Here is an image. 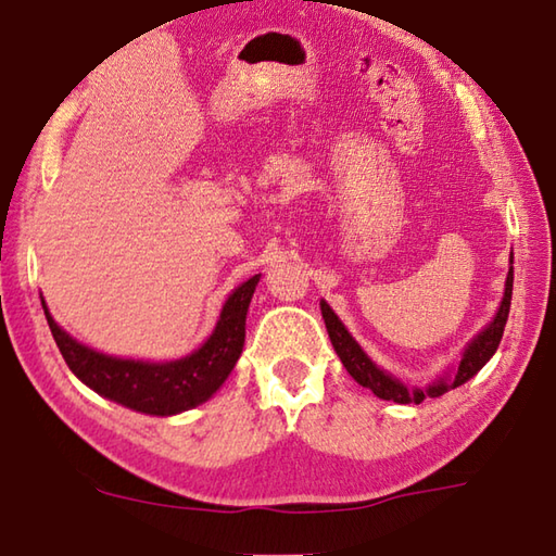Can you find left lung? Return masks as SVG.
<instances>
[{"mask_svg":"<svg viewBox=\"0 0 556 556\" xmlns=\"http://www.w3.org/2000/svg\"><path fill=\"white\" fill-rule=\"evenodd\" d=\"M511 260H515V256H511ZM511 285H515V271H511V267H509L500 312L494 314V319L482 331H479L475 339H471L469 346L462 354L459 367L454 369L452 375L439 377L437 382H432L429 387H421V389L402 384L400 379H394L392 375H387L384 369H379L377 364L371 362L367 354H364L362 346L354 342V337L346 331V327L339 321V317L331 312V306L327 302H321V317H325L331 346H334V352L339 354V359H342L346 371L354 377V382L371 389L379 400H392L396 404H412V402L419 404V402H425L427 396H432L434 400V396H442L444 392H450V389H457L459 384L467 382V379L475 377L477 371L492 359V354L496 352V346H500V342H502L504 325H507V317H509Z\"/></svg>","mask_w":556,"mask_h":556,"instance_id":"1","label":"left lung"}]
</instances>
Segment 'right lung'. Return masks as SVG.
Returning <instances> with one entry per match:
<instances>
[{
  "instance_id": "right-lung-1",
  "label": "right lung",
  "mask_w": 556,
  "mask_h": 556,
  "mask_svg": "<svg viewBox=\"0 0 556 556\" xmlns=\"http://www.w3.org/2000/svg\"><path fill=\"white\" fill-rule=\"evenodd\" d=\"M256 281L260 275L247 279L229 294L222 306L217 327L197 352L162 364L117 359L89 350L56 325L45 302L41 306H45L47 325L52 329L66 367L89 389L122 407L154 414V417H172L210 400L235 369L244 346L247 309H250Z\"/></svg>"
}]
</instances>
